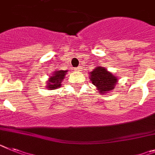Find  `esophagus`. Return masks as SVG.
<instances>
[{
    "label": "esophagus",
    "mask_w": 155,
    "mask_h": 155,
    "mask_svg": "<svg viewBox=\"0 0 155 155\" xmlns=\"http://www.w3.org/2000/svg\"><path fill=\"white\" fill-rule=\"evenodd\" d=\"M74 70L76 71H80L81 70V67H76V68H74Z\"/></svg>",
    "instance_id": "34e87169"
}]
</instances>
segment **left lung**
Returning a JSON list of instances; mask_svg holds the SVG:
<instances>
[{"instance_id":"obj_1","label":"left lung","mask_w":155,"mask_h":155,"mask_svg":"<svg viewBox=\"0 0 155 155\" xmlns=\"http://www.w3.org/2000/svg\"><path fill=\"white\" fill-rule=\"evenodd\" d=\"M90 78L92 84L96 87L99 93H107L110 91L113 90L114 85L117 84V77L107 71L104 67H97L90 72Z\"/></svg>"}]
</instances>
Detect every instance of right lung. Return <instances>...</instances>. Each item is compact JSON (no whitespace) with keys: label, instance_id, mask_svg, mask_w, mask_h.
<instances>
[{"label":"right lung","instance_id":"1","mask_svg":"<svg viewBox=\"0 0 155 155\" xmlns=\"http://www.w3.org/2000/svg\"><path fill=\"white\" fill-rule=\"evenodd\" d=\"M67 71H56L54 72L52 76H51L48 81L47 88L52 90L56 89L61 86L62 81L64 79L65 75L67 74Z\"/></svg>","mask_w":155,"mask_h":155}]
</instances>
